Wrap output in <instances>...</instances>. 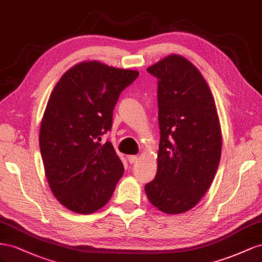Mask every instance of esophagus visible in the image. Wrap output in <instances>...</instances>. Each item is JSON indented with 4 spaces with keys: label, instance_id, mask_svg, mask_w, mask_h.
Instances as JSON below:
<instances>
[{
    "label": "esophagus",
    "instance_id": "34e87169",
    "mask_svg": "<svg viewBox=\"0 0 262 262\" xmlns=\"http://www.w3.org/2000/svg\"><path fill=\"white\" fill-rule=\"evenodd\" d=\"M127 160H128L129 163H135L138 160V158L136 156H127Z\"/></svg>",
    "mask_w": 262,
    "mask_h": 262
}]
</instances>
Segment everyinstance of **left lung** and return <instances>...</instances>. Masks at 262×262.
<instances>
[{
	"label": "left lung",
	"mask_w": 262,
	"mask_h": 262,
	"mask_svg": "<svg viewBox=\"0 0 262 262\" xmlns=\"http://www.w3.org/2000/svg\"><path fill=\"white\" fill-rule=\"evenodd\" d=\"M147 71L158 79L160 143L157 174L145 191L161 212L181 214L213 182L222 152L220 119L210 88L188 59L170 55Z\"/></svg>",
	"instance_id": "obj_1"
}]
</instances>
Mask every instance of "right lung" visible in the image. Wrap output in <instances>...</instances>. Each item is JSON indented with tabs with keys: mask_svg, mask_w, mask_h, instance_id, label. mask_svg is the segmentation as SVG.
<instances>
[{
	"mask_svg": "<svg viewBox=\"0 0 262 262\" xmlns=\"http://www.w3.org/2000/svg\"><path fill=\"white\" fill-rule=\"evenodd\" d=\"M139 76L99 61L81 62L52 90L39 130V147L51 192L68 210L91 214L113 195L124 166L110 141L113 110L123 90Z\"/></svg>",
	"mask_w": 262,
	"mask_h": 262,
	"instance_id": "add662e5",
	"label": "right lung"
}]
</instances>
